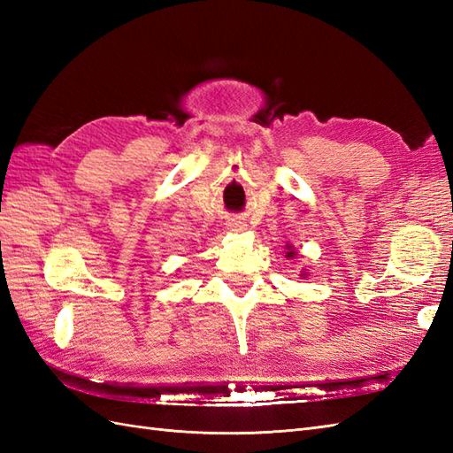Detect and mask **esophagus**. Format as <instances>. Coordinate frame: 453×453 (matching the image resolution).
<instances>
[{
    "label": "esophagus",
    "mask_w": 453,
    "mask_h": 453,
    "mask_svg": "<svg viewBox=\"0 0 453 453\" xmlns=\"http://www.w3.org/2000/svg\"><path fill=\"white\" fill-rule=\"evenodd\" d=\"M226 226H228L232 232H242V230H245V226H248V225H245V223L242 221V219H230V221L226 223Z\"/></svg>",
    "instance_id": "34e87169"
}]
</instances>
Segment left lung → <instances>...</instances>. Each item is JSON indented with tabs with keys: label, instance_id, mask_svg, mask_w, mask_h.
<instances>
[{
	"label": "left lung",
	"instance_id": "left-lung-1",
	"mask_svg": "<svg viewBox=\"0 0 453 453\" xmlns=\"http://www.w3.org/2000/svg\"><path fill=\"white\" fill-rule=\"evenodd\" d=\"M295 255H296V251H293L291 245H287V255H285V257H287V258H293ZM303 276H306V272L303 273Z\"/></svg>",
	"mask_w": 453,
	"mask_h": 453
}]
</instances>
